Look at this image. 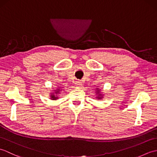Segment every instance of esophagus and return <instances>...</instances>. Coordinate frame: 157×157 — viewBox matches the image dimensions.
<instances>
[{
	"instance_id": "obj_1",
	"label": "esophagus",
	"mask_w": 157,
	"mask_h": 157,
	"mask_svg": "<svg viewBox=\"0 0 157 157\" xmlns=\"http://www.w3.org/2000/svg\"><path fill=\"white\" fill-rule=\"evenodd\" d=\"M75 84L77 87H79V86H82V82H79V81H76L75 83Z\"/></svg>"
}]
</instances>
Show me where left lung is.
Here are the masks:
<instances>
[{
  "mask_svg": "<svg viewBox=\"0 0 157 157\" xmlns=\"http://www.w3.org/2000/svg\"><path fill=\"white\" fill-rule=\"evenodd\" d=\"M96 92H97L98 93H98L100 92V91H99V90H98V88H96ZM101 94H98V97H96V98H98V99H101L102 98V96H101Z\"/></svg>",
  "mask_w": 157,
  "mask_h": 157,
  "instance_id": "obj_1",
  "label": "left lung"
}]
</instances>
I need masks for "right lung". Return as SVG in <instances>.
I'll use <instances>...</instances> for the list:
<instances>
[{
	"instance_id": "right-lung-1",
	"label": "right lung",
	"mask_w": 157,
	"mask_h": 157,
	"mask_svg": "<svg viewBox=\"0 0 157 157\" xmlns=\"http://www.w3.org/2000/svg\"><path fill=\"white\" fill-rule=\"evenodd\" d=\"M60 91H61V90H60V88H58L57 89H56V90H55V94H52L51 95V100H56V99H58L57 95H56V94H58ZM55 94H56V95H55Z\"/></svg>"
}]
</instances>
